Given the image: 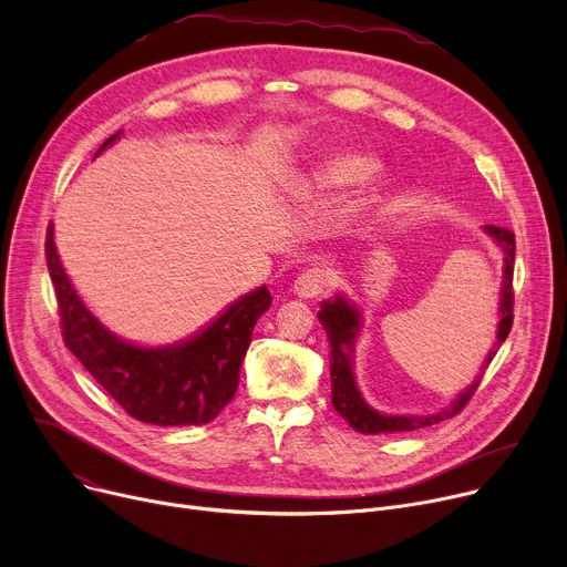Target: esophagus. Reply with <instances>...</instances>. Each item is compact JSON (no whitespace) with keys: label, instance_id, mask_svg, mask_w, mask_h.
<instances>
[{"label":"esophagus","instance_id":"34e87169","mask_svg":"<svg viewBox=\"0 0 567 567\" xmlns=\"http://www.w3.org/2000/svg\"><path fill=\"white\" fill-rule=\"evenodd\" d=\"M332 280H334V274H332L330 269H326V267H312V269L303 271V274H300V276L296 278L293 291H296L298 296H303V298H315V296L326 293L328 287L332 285Z\"/></svg>","mask_w":567,"mask_h":567}]
</instances>
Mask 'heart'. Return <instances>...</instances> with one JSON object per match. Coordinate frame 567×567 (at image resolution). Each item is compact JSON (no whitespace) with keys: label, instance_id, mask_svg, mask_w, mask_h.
Wrapping results in <instances>:
<instances>
[{"label":"heart","instance_id":"heart-1","mask_svg":"<svg viewBox=\"0 0 567 567\" xmlns=\"http://www.w3.org/2000/svg\"><path fill=\"white\" fill-rule=\"evenodd\" d=\"M375 171H379V164H375L367 155H337L332 157L319 173V179L330 186H353L364 179H369Z\"/></svg>","mask_w":567,"mask_h":567}]
</instances>
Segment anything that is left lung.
I'll list each match as a JSON object with an SVG mask.
<instances>
[{
	"mask_svg": "<svg viewBox=\"0 0 567 567\" xmlns=\"http://www.w3.org/2000/svg\"><path fill=\"white\" fill-rule=\"evenodd\" d=\"M487 235H493L497 239V244H502L504 248V285H502V306H499V330H497V344L495 351H489L485 367L493 362L497 349L504 344V339L511 332L513 326V303H515V293H513V267H515V235L506 228H497V225H485ZM319 321L326 328L328 342H330V381H332V405L334 410L342 414V417L358 431L364 435H373V433H403V431H417L431 424L442 422L444 417H454L458 414L467 401L474 396V392L481 385V379L474 381V385H470V390H465L456 403L451 405L446 412H437V414H429V417H392V414H381L371 410L358 388H355V379H353V367H351V349H353V339L360 330V315L355 308H351L344 298H334V300H326L319 312Z\"/></svg>",
	"mask_w": 567,
	"mask_h": 567,
	"instance_id": "8db88e82",
	"label": "left lung"
}]
</instances>
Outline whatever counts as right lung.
<instances>
[{"label":"right lung","mask_w":567,"mask_h":567,"mask_svg":"<svg viewBox=\"0 0 567 567\" xmlns=\"http://www.w3.org/2000/svg\"><path fill=\"white\" fill-rule=\"evenodd\" d=\"M118 134L109 136L97 153ZM45 257L65 347L130 417L157 426H200L209 424L233 401L252 328L271 308L267 287L237 300L207 330L184 344L141 349L111 334L84 308L61 267L52 223L45 237Z\"/></svg>","instance_id":"add662e5"}]
</instances>
